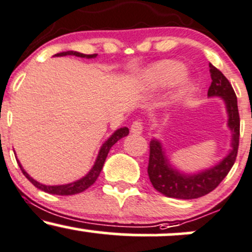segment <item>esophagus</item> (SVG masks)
I'll list each match as a JSON object with an SVG mask.
<instances>
[{
  "mask_svg": "<svg viewBox=\"0 0 252 252\" xmlns=\"http://www.w3.org/2000/svg\"><path fill=\"white\" fill-rule=\"evenodd\" d=\"M142 129H143L142 122H141L140 120H136V121H134V122H132L131 128H130V131H131L132 134L138 135V134H141V132H142Z\"/></svg>",
  "mask_w": 252,
  "mask_h": 252,
  "instance_id": "esophagus-1",
  "label": "esophagus"
}]
</instances>
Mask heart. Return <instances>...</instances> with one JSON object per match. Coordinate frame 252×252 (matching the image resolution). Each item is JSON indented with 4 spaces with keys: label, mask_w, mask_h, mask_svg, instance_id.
Here are the masks:
<instances>
[{
    "label": "heart",
    "mask_w": 252,
    "mask_h": 252,
    "mask_svg": "<svg viewBox=\"0 0 252 252\" xmlns=\"http://www.w3.org/2000/svg\"><path fill=\"white\" fill-rule=\"evenodd\" d=\"M186 71L181 63L175 62L161 63L149 71L150 82L158 86L174 85L185 76Z\"/></svg>",
    "instance_id": "b5f03b06"
}]
</instances>
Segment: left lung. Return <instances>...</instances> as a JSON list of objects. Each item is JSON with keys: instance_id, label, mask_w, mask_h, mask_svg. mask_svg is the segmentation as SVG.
<instances>
[{"instance_id": "8db88e82", "label": "left lung", "mask_w": 252, "mask_h": 252, "mask_svg": "<svg viewBox=\"0 0 252 252\" xmlns=\"http://www.w3.org/2000/svg\"><path fill=\"white\" fill-rule=\"evenodd\" d=\"M212 82L207 91L210 97H221L226 103L228 126L232 130V150L216 167L195 175H182L167 163L161 143L152 140L149 143L148 175L150 182L158 192L168 198L195 199L209 194L224 180L235 163L239 146V120L237 97L232 85L218 68L210 63Z\"/></svg>"}]
</instances>
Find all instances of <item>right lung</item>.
<instances>
[{"label": "right lung", "mask_w": 252, "mask_h": 252, "mask_svg": "<svg viewBox=\"0 0 252 252\" xmlns=\"http://www.w3.org/2000/svg\"><path fill=\"white\" fill-rule=\"evenodd\" d=\"M57 57H63V56H76V57H80V58H94L97 57V54H83L79 53V52H73V51H67V52H62V53L56 54ZM129 134V129L128 128H121L118 129L117 131H115L110 137L108 138V141H105V143L103 144L102 148L99 150V154L97 156V160L94 162V166L92 167V169L90 170L89 174L86 176H84L83 179L78 180L76 182H72V184H67V185H62V186H46V185L39 184V182L32 179L27 173L25 172V169L22 168V166L20 164L19 160L17 163H19L20 168H21L22 173L26 178L30 180L36 189L43 190L46 193H50V194H57V195H73V194H78V193H82L85 189H88L90 186L94 184V181L97 180L98 175L100 174V170L103 168V164L105 162V158L108 156V153L110 148L114 146L115 143L117 142L118 140L124 137Z\"/></svg>", "instance_id": "1"}]
</instances>
